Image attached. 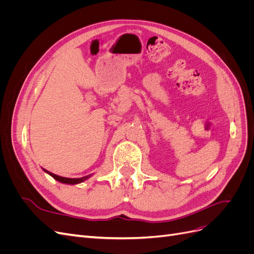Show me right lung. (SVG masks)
I'll return each mask as SVG.
<instances>
[{
	"label": "right lung",
	"instance_id": "obj_1",
	"mask_svg": "<svg viewBox=\"0 0 254 254\" xmlns=\"http://www.w3.org/2000/svg\"><path fill=\"white\" fill-rule=\"evenodd\" d=\"M43 171H44L45 173H47V174H49L50 176H52L53 178L55 179V180H57V181H59V182H61V183H65V184H78V183H81V182H83V181H86L87 179H89L90 177L92 176V175H88V176L81 177V178H64V177H61V176L55 175V174L50 173V172L45 171V170H43Z\"/></svg>",
	"mask_w": 254,
	"mask_h": 254
}]
</instances>
